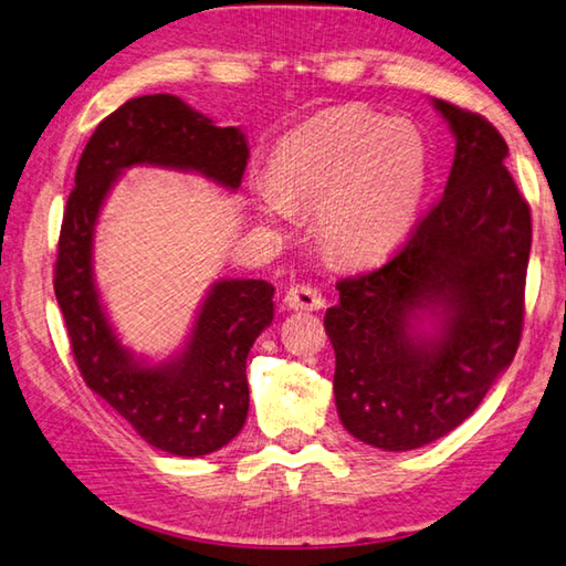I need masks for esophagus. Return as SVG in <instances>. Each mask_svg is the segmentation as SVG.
<instances>
[{
	"label": "esophagus",
	"instance_id": "1",
	"mask_svg": "<svg viewBox=\"0 0 566 566\" xmlns=\"http://www.w3.org/2000/svg\"><path fill=\"white\" fill-rule=\"evenodd\" d=\"M285 305L293 311H318L323 308V293L311 283H295L285 291Z\"/></svg>",
	"mask_w": 566,
	"mask_h": 566
}]
</instances>
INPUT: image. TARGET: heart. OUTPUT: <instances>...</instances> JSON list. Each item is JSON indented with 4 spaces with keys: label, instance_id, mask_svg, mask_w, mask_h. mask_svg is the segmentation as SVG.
Listing matches in <instances>:
<instances>
[{
    "label": "heart",
    "instance_id": "1",
    "mask_svg": "<svg viewBox=\"0 0 566 566\" xmlns=\"http://www.w3.org/2000/svg\"><path fill=\"white\" fill-rule=\"evenodd\" d=\"M431 182L419 125L360 105L323 109L275 145L271 175L253 180L261 218L318 210L323 243L348 261L391 253L416 226Z\"/></svg>",
    "mask_w": 566,
    "mask_h": 566
}]
</instances>
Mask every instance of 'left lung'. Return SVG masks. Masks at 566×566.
<instances>
[{
  "instance_id": "left-lung-1",
  "label": "left lung",
  "mask_w": 566,
  "mask_h": 566,
  "mask_svg": "<svg viewBox=\"0 0 566 566\" xmlns=\"http://www.w3.org/2000/svg\"><path fill=\"white\" fill-rule=\"evenodd\" d=\"M457 153L443 198L381 268L336 283L326 311L346 431L384 451L441 439L509 368L524 326L532 212L499 129L433 99ZM431 317L434 331L418 323Z\"/></svg>"
}]
</instances>
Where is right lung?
Listing matches in <instances>:
<instances>
[{"label":"right lung","instance_id":"1","mask_svg":"<svg viewBox=\"0 0 566 566\" xmlns=\"http://www.w3.org/2000/svg\"><path fill=\"white\" fill-rule=\"evenodd\" d=\"M240 127H218L175 95L127 99L92 133L64 208L54 295L85 384L123 419L175 457H206L233 441L248 416L245 358L273 323L268 281H218L178 354L145 364L119 344L92 275V238L102 202L133 165L192 170L235 190L248 165Z\"/></svg>","mask_w":566,"mask_h":566}]
</instances>
